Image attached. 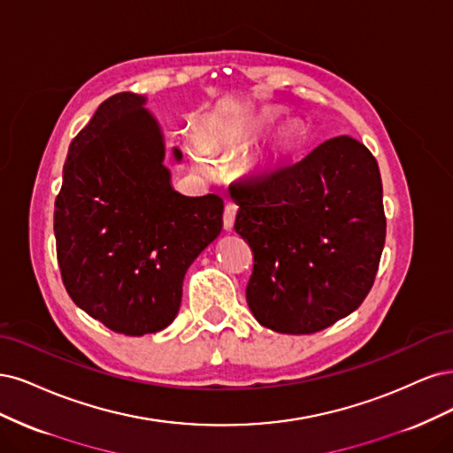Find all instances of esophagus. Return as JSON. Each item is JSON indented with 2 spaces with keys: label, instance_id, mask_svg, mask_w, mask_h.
I'll return each instance as SVG.
<instances>
[{
  "label": "esophagus",
  "instance_id": "34e87169",
  "mask_svg": "<svg viewBox=\"0 0 453 453\" xmlns=\"http://www.w3.org/2000/svg\"><path fill=\"white\" fill-rule=\"evenodd\" d=\"M235 216H237V205L235 203H227L224 209V229L231 231L233 224H235Z\"/></svg>",
  "mask_w": 453,
  "mask_h": 453
}]
</instances>
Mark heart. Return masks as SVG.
<instances>
[{
  "mask_svg": "<svg viewBox=\"0 0 453 453\" xmlns=\"http://www.w3.org/2000/svg\"><path fill=\"white\" fill-rule=\"evenodd\" d=\"M288 139H289V137H284V142H286V141H288Z\"/></svg>",
  "mask_w": 453,
  "mask_h": 453,
  "instance_id": "obj_1",
  "label": "heart"
}]
</instances>
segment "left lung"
<instances>
[{"label": "left lung", "instance_id": "8db88e82", "mask_svg": "<svg viewBox=\"0 0 453 453\" xmlns=\"http://www.w3.org/2000/svg\"><path fill=\"white\" fill-rule=\"evenodd\" d=\"M235 231L254 254L246 301L257 322L309 334L354 312L371 291L386 242L380 169L341 135L294 164L229 186Z\"/></svg>", "mask_w": 453, "mask_h": 453}]
</instances>
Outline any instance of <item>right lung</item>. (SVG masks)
<instances>
[{
	"label": "right lung",
	"mask_w": 453,
	"mask_h": 453,
	"mask_svg": "<svg viewBox=\"0 0 453 453\" xmlns=\"http://www.w3.org/2000/svg\"><path fill=\"white\" fill-rule=\"evenodd\" d=\"M144 97L105 99L71 141L54 203L69 297L114 333L141 337L180 309L188 267L220 235L224 201L171 188L164 137ZM177 159L180 150L174 149Z\"/></svg>",
	"instance_id": "right-lung-1"
}]
</instances>
